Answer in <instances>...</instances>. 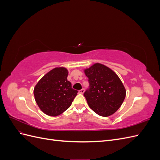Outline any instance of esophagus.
I'll return each instance as SVG.
<instances>
[{"mask_svg": "<svg viewBox=\"0 0 160 160\" xmlns=\"http://www.w3.org/2000/svg\"><path fill=\"white\" fill-rule=\"evenodd\" d=\"M84 91H85V89H81V90L79 91V93H81V94H83V93H84Z\"/></svg>", "mask_w": 160, "mask_h": 160, "instance_id": "1", "label": "esophagus"}]
</instances>
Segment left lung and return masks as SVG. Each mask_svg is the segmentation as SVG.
Masks as SVG:
<instances>
[{"label":"left lung","mask_w":160,"mask_h":160,"mask_svg":"<svg viewBox=\"0 0 160 160\" xmlns=\"http://www.w3.org/2000/svg\"><path fill=\"white\" fill-rule=\"evenodd\" d=\"M90 89L84 93L89 108L102 117H108L122 105L126 90L118 75L109 67L96 62L84 69Z\"/></svg>","instance_id":"8db88e82"}]
</instances>
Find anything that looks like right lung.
<instances>
[{
	"label": "right lung",
	"instance_id": "obj_1",
	"mask_svg": "<svg viewBox=\"0 0 160 160\" xmlns=\"http://www.w3.org/2000/svg\"><path fill=\"white\" fill-rule=\"evenodd\" d=\"M69 71L65 67H55L38 81L34 96L38 108L47 115H59L71 105L77 91L67 81Z\"/></svg>",
	"mask_w": 160,
	"mask_h": 160
}]
</instances>
